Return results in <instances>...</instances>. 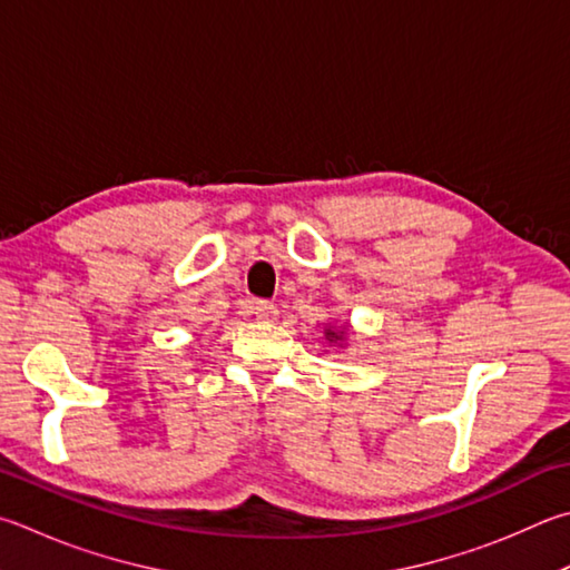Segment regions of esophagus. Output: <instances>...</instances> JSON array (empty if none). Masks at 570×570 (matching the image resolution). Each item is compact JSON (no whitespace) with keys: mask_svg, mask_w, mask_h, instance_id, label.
Instances as JSON below:
<instances>
[{"mask_svg":"<svg viewBox=\"0 0 570 570\" xmlns=\"http://www.w3.org/2000/svg\"><path fill=\"white\" fill-rule=\"evenodd\" d=\"M246 312L254 314L256 318H262V321H272L278 314L276 306L272 302H266V298H254V302L246 304Z\"/></svg>","mask_w":570,"mask_h":570,"instance_id":"1","label":"esophagus"}]
</instances>
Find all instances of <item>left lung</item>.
<instances>
[{"instance_id":"8db88e82","label":"left lung","mask_w":570,"mask_h":570,"mask_svg":"<svg viewBox=\"0 0 570 570\" xmlns=\"http://www.w3.org/2000/svg\"><path fill=\"white\" fill-rule=\"evenodd\" d=\"M328 336H334V334H331V331H328Z\"/></svg>"}]
</instances>
